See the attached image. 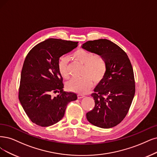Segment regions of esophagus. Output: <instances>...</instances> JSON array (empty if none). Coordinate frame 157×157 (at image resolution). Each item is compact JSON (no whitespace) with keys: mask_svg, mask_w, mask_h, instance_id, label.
Wrapping results in <instances>:
<instances>
[{"mask_svg":"<svg viewBox=\"0 0 157 157\" xmlns=\"http://www.w3.org/2000/svg\"><path fill=\"white\" fill-rule=\"evenodd\" d=\"M85 97V96L84 95H82V94H78V99H82V98H84Z\"/></svg>","mask_w":157,"mask_h":157,"instance_id":"1","label":"esophagus"}]
</instances>
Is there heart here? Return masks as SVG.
I'll use <instances>...</instances> for the list:
<instances>
[{
	"mask_svg": "<svg viewBox=\"0 0 157 157\" xmlns=\"http://www.w3.org/2000/svg\"><path fill=\"white\" fill-rule=\"evenodd\" d=\"M74 59L84 65L81 79H72L67 83L68 90L79 94H85L92 87L93 82H100L104 78L107 71L105 61L100 56L94 55L92 52L83 49H78L72 54ZM58 70L61 76L68 79L70 75L68 60L61 57L58 64Z\"/></svg>",
	"mask_w": 157,
	"mask_h": 157,
	"instance_id": "1",
	"label": "heart"
}]
</instances>
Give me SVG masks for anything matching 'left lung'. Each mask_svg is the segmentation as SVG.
Here are the masks:
<instances>
[{
    "mask_svg": "<svg viewBox=\"0 0 157 157\" xmlns=\"http://www.w3.org/2000/svg\"><path fill=\"white\" fill-rule=\"evenodd\" d=\"M82 48L100 56L105 61V76L94 89L95 106L86 113L90 124L101 128H111L125 117L135 93L134 73L125 52L105 39L89 40Z\"/></svg>",
    "mask_w": 157,
    "mask_h": 157,
    "instance_id": "8db88e82",
    "label": "left lung"
}]
</instances>
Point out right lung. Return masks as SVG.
I'll use <instances>...</instances> for the list:
<instances>
[{
	"label": "right lung",
	"instance_id": "obj_1",
	"mask_svg": "<svg viewBox=\"0 0 157 157\" xmlns=\"http://www.w3.org/2000/svg\"><path fill=\"white\" fill-rule=\"evenodd\" d=\"M78 42L48 39L29 52L23 64L19 99L33 123L48 127L60 121L67 104L77 94L63 91V78L58 70L59 57L78 46ZM59 93L53 98L51 94Z\"/></svg>",
	"mask_w": 157,
	"mask_h": 157
}]
</instances>
